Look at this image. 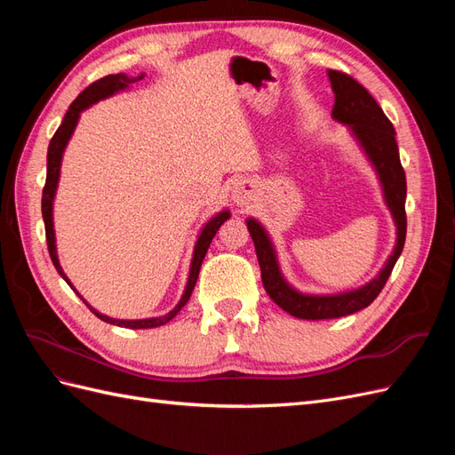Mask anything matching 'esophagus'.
<instances>
[{"label": "esophagus", "instance_id": "1", "mask_svg": "<svg viewBox=\"0 0 455 455\" xmlns=\"http://www.w3.org/2000/svg\"><path fill=\"white\" fill-rule=\"evenodd\" d=\"M233 199H235L237 204H244L246 191L243 188H235V189H233Z\"/></svg>", "mask_w": 455, "mask_h": 455}]
</instances>
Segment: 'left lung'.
Listing matches in <instances>:
<instances>
[{"label": "left lung", "mask_w": 455, "mask_h": 455, "mask_svg": "<svg viewBox=\"0 0 455 455\" xmlns=\"http://www.w3.org/2000/svg\"><path fill=\"white\" fill-rule=\"evenodd\" d=\"M328 79L336 94L332 117L349 127L355 140L361 144L366 157L370 159L371 167L376 169L385 204L391 211L396 226V244L393 254L385 261L383 269L378 273V277L361 288L324 296L304 294L288 284V281L283 277L277 252H275L266 228L258 220L246 218V228H249L254 241L258 264L261 269V283H264L266 292L281 309L306 321L339 319V316L353 315L368 307L387 283L406 241V176L401 157H398L393 123L383 114L374 96L361 84H356L351 76L338 70H328Z\"/></svg>", "instance_id": "1"}]
</instances>
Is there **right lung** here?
Segmentation results:
<instances>
[{"label": "right lung", "mask_w": 455, "mask_h": 455, "mask_svg": "<svg viewBox=\"0 0 455 455\" xmlns=\"http://www.w3.org/2000/svg\"><path fill=\"white\" fill-rule=\"evenodd\" d=\"M144 77V74H140L139 77H129L127 74H112V76H106L99 81H94L92 85H89L84 92H81L77 99L72 102L70 109H68L60 127L57 129V132H54V136L51 139V144H49V151H47V180H45V188H44V197H41V214H44V222H45V235H47V249H49V254H51V259L54 267H57V271L60 273V277L72 286V291L84 299V296H81L74 284L70 283V279L66 277V273L62 271L60 267V261H59V256H57V243H54V224H52V201H54V194H57V186H59V178H60V163H62V154L64 149L68 146V140L72 139V134L76 131V125L79 121V116L84 109H87L89 106L96 104L99 100H104L108 99V96H112L123 89H127L131 84H134V81H140ZM229 211H222L218 212L216 216H212L209 222H206L199 233L197 237V243H196V249H194V258H191V266H189V277H188V284H186V291L180 298V301H178L176 307L171 309L167 315L163 316H151V319H139V321H123V319H112V316L108 315H102L96 309H92L87 301V307L99 316L100 321L104 323H109V324H117V326H123V328H156V326H161V324H167L169 321H172L176 313L180 311L186 304L188 299L191 296V292H194L196 288V283H197V277H199V269H201V264H203V258L206 254V251H209V246L212 243V237L216 235V231L220 229V226H222L226 220L229 218Z\"/></svg>", "instance_id": "1"}]
</instances>
